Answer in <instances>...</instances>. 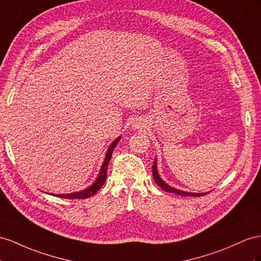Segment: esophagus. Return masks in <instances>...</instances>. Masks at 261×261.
Instances as JSON below:
<instances>
[{
    "mask_svg": "<svg viewBox=\"0 0 261 261\" xmlns=\"http://www.w3.org/2000/svg\"><path fill=\"white\" fill-rule=\"evenodd\" d=\"M142 124H143V123H142L141 121H140V120L136 119L135 121L132 122V128H133V129H140V128H141V126H143Z\"/></svg>",
    "mask_w": 261,
    "mask_h": 261,
    "instance_id": "obj_1",
    "label": "esophagus"
}]
</instances>
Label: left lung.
<instances>
[{"label": "left lung", "instance_id": "8db88e82", "mask_svg": "<svg viewBox=\"0 0 261 261\" xmlns=\"http://www.w3.org/2000/svg\"><path fill=\"white\" fill-rule=\"evenodd\" d=\"M156 163L158 162H156V158H155L154 163H153V165H152L153 178H154L155 183L160 186V188L163 189L165 192L173 193V194H177V195H182V196H204V195L207 194V192H205V193H192V192H186V191H182V190H177L175 188H172L171 185H169L168 183H165L163 179L161 178V176H160Z\"/></svg>", "mask_w": 261, "mask_h": 261}]
</instances>
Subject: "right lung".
<instances>
[{
    "label": "right lung",
    "instance_id": "1",
    "mask_svg": "<svg viewBox=\"0 0 261 261\" xmlns=\"http://www.w3.org/2000/svg\"><path fill=\"white\" fill-rule=\"evenodd\" d=\"M120 139H121V136L118 137L115 141H113L110 145L108 150L106 152V156L103 160V163L101 165V168H100L99 171V174L97 176V178L95 179V182H93L90 186L88 188H86L83 191H78V192H73V193H69V194H53L50 193V195L53 196H57V197H63V198H88L92 195H95L96 193L101 189V186L103 185V183L106 182V178H107V169H108V164L109 161L111 160V155H112V152L115 150L116 145L118 144V142L120 141ZM46 194H48V193H46Z\"/></svg>",
    "mask_w": 261,
    "mask_h": 261
}]
</instances>
